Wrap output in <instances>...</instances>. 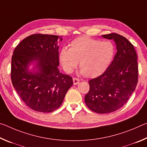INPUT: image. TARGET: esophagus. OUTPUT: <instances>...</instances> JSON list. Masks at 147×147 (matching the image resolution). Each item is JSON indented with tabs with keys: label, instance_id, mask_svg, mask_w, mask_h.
Wrapping results in <instances>:
<instances>
[{
	"label": "esophagus",
	"instance_id": "esophagus-1",
	"mask_svg": "<svg viewBox=\"0 0 147 147\" xmlns=\"http://www.w3.org/2000/svg\"><path fill=\"white\" fill-rule=\"evenodd\" d=\"M73 84H74V85H77V84H78L79 83V82H80L79 79L76 78H73Z\"/></svg>",
	"mask_w": 147,
	"mask_h": 147
}]
</instances>
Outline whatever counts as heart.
<instances>
[{
	"label": "heart",
	"mask_w": 147,
	"mask_h": 147,
	"mask_svg": "<svg viewBox=\"0 0 147 147\" xmlns=\"http://www.w3.org/2000/svg\"><path fill=\"white\" fill-rule=\"evenodd\" d=\"M114 54L115 47L111 42L81 36L71 42L69 49H61L59 61L67 73H72L80 61L82 74L96 77L108 67Z\"/></svg>",
	"instance_id": "obj_1"
}]
</instances>
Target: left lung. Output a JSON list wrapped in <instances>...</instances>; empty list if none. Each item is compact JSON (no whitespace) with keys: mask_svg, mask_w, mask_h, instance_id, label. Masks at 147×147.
<instances>
[{"mask_svg":"<svg viewBox=\"0 0 147 147\" xmlns=\"http://www.w3.org/2000/svg\"><path fill=\"white\" fill-rule=\"evenodd\" d=\"M102 36L113 39L117 51L104 73L89 81L85 102L94 112L108 113L121 108L135 90L138 80V56L133 45L124 37L116 33Z\"/></svg>","mask_w":147,"mask_h":147,"instance_id":"left-lung-1","label":"left lung"}]
</instances>
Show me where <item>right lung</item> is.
I'll list each match as a JSON object with an SVG mask.
<instances>
[{"label":"right lung","mask_w":147,"mask_h":147,"mask_svg":"<svg viewBox=\"0 0 147 147\" xmlns=\"http://www.w3.org/2000/svg\"><path fill=\"white\" fill-rule=\"evenodd\" d=\"M58 39L62 41L55 35H31L16 47L11 58L12 84L24 102L39 112L58 109L73 84L72 77L58 68Z\"/></svg>","instance_id":"obj_1"}]
</instances>
